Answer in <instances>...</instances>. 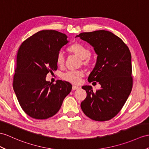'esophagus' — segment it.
Masks as SVG:
<instances>
[{
    "label": "esophagus",
    "mask_w": 149,
    "mask_h": 149,
    "mask_svg": "<svg viewBox=\"0 0 149 149\" xmlns=\"http://www.w3.org/2000/svg\"><path fill=\"white\" fill-rule=\"evenodd\" d=\"M72 90H77V89H78V88H79V87H78V86H76V85H72Z\"/></svg>",
    "instance_id": "esophagus-1"
}]
</instances>
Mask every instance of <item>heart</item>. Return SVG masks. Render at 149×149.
I'll return each mask as SVG.
<instances>
[{"mask_svg":"<svg viewBox=\"0 0 149 149\" xmlns=\"http://www.w3.org/2000/svg\"><path fill=\"white\" fill-rule=\"evenodd\" d=\"M68 52L77 56L81 59L80 64L83 66L88 67L90 65V58L91 55L90 50L83 46L81 43L75 42L72 43L68 49ZM56 63L58 66L63 67L65 63V58L63 52H59L56 57ZM84 76V71L83 70L70 71L65 72L62 76V78L64 81L70 82L73 84H79L81 82L82 77Z\"/></svg>","mask_w":149,"mask_h":149,"instance_id":"1","label":"heart"}]
</instances>
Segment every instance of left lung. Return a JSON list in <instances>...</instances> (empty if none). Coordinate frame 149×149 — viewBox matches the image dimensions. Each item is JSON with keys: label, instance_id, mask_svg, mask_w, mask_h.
<instances>
[{"label": "left lung", "instance_id": "8db88e82", "mask_svg": "<svg viewBox=\"0 0 149 149\" xmlns=\"http://www.w3.org/2000/svg\"><path fill=\"white\" fill-rule=\"evenodd\" d=\"M76 37L90 43L97 54L95 66L88 81L99 82L101 85L95 92L91 86H82L87 95L81 108L93 120L108 121L118 114L131 93V53L120 38L108 31L84 32Z\"/></svg>", "mask_w": 149, "mask_h": 149}]
</instances>
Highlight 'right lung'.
Masks as SVG:
<instances>
[{"mask_svg":"<svg viewBox=\"0 0 149 149\" xmlns=\"http://www.w3.org/2000/svg\"><path fill=\"white\" fill-rule=\"evenodd\" d=\"M56 30H42L24 40L17 53L13 89L21 108L29 116L45 119L59 111L70 93L69 82L46 81L47 73L57 70L56 57L69 42Z\"/></svg>","mask_w":149,"mask_h":149,"instance_id":"right-lung-1","label":"right lung"}]
</instances>
